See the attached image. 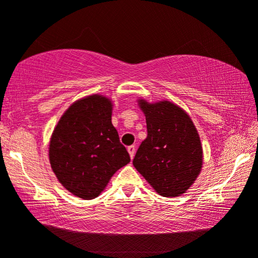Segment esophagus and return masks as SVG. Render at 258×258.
Wrapping results in <instances>:
<instances>
[{
	"label": "esophagus",
	"instance_id": "1",
	"mask_svg": "<svg viewBox=\"0 0 258 258\" xmlns=\"http://www.w3.org/2000/svg\"><path fill=\"white\" fill-rule=\"evenodd\" d=\"M135 151H136V148H135V145L128 146V152H129V156H130V158H132V159L135 156Z\"/></svg>",
	"mask_w": 258,
	"mask_h": 258
}]
</instances>
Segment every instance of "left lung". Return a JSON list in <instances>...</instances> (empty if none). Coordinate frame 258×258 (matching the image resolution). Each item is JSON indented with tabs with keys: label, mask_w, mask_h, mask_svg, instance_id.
<instances>
[{
	"label": "left lung",
	"mask_w": 258,
	"mask_h": 258,
	"mask_svg": "<svg viewBox=\"0 0 258 258\" xmlns=\"http://www.w3.org/2000/svg\"><path fill=\"white\" fill-rule=\"evenodd\" d=\"M145 114L148 136L133 164L152 188L164 197L187 191L203 162L201 140L191 118L169 101H138Z\"/></svg>",
	"instance_id": "8db88e82"
}]
</instances>
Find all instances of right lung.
Wrapping results in <instances>:
<instances>
[{
	"instance_id": "right-lung-1",
	"label": "right lung",
	"mask_w": 258,
	"mask_h": 258,
	"mask_svg": "<svg viewBox=\"0 0 258 258\" xmlns=\"http://www.w3.org/2000/svg\"><path fill=\"white\" fill-rule=\"evenodd\" d=\"M49 160L63 187L83 200L99 196L117 169L130 162L112 124V102L90 96L71 105L50 138Z\"/></svg>"
}]
</instances>
